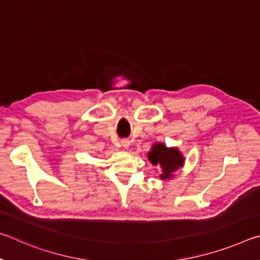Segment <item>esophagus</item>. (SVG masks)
<instances>
[{
    "label": "esophagus",
    "mask_w": 260,
    "mask_h": 260,
    "mask_svg": "<svg viewBox=\"0 0 260 260\" xmlns=\"http://www.w3.org/2000/svg\"><path fill=\"white\" fill-rule=\"evenodd\" d=\"M129 140L128 139H122L121 140V146L124 148H128L129 147Z\"/></svg>",
    "instance_id": "esophagus-1"
}]
</instances>
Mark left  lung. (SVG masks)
<instances>
[{
  "label": "left lung",
  "mask_w": 260,
  "mask_h": 260,
  "mask_svg": "<svg viewBox=\"0 0 260 260\" xmlns=\"http://www.w3.org/2000/svg\"><path fill=\"white\" fill-rule=\"evenodd\" d=\"M149 160L153 165H159L162 170L161 179L171 178L174 171L183 164V158L178 149H167L162 143H157L149 152Z\"/></svg>",
  "instance_id": "left-lung-1"
}]
</instances>
